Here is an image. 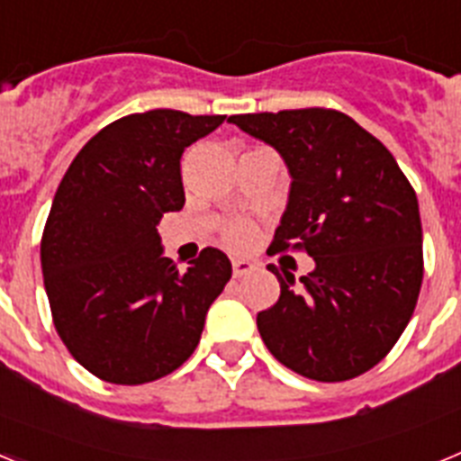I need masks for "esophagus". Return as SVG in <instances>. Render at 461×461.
Masks as SVG:
<instances>
[{
	"instance_id": "34e87169",
	"label": "esophagus",
	"mask_w": 461,
	"mask_h": 461,
	"mask_svg": "<svg viewBox=\"0 0 461 461\" xmlns=\"http://www.w3.org/2000/svg\"><path fill=\"white\" fill-rule=\"evenodd\" d=\"M254 263L251 260H244V258H233V276H244L249 275L254 270Z\"/></svg>"
}]
</instances>
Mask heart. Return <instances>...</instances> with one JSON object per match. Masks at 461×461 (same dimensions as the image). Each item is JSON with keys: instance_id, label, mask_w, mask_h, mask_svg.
<instances>
[{"instance_id": "b5f03b06", "label": "heart", "mask_w": 461, "mask_h": 461, "mask_svg": "<svg viewBox=\"0 0 461 461\" xmlns=\"http://www.w3.org/2000/svg\"><path fill=\"white\" fill-rule=\"evenodd\" d=\"M254 226L247 221H235L226 228V242L233 247V249H244L254 242Z\"/></svg>"}]
</instances>
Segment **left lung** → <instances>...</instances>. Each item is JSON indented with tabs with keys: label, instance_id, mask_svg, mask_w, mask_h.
I'll list each match as a JSON object with an SVG mask.
<instances>
[{
	"label": "left lung",
	"instance_id": "obj_1",
	"mask_svg": "<svg viewBox=\"0 0 461 461\" xmlns=\"http://www.w3.org/2000/svg\"><path fill=\"white\" fill-rule=\"evenodd\" d=\"M281 154L291 175L272 251L304 249L313 270L275 266L281 295L256 316L267 351L313 381H348L388 356L422 284L418 198L393 154L325 108L228 117Z\"/></svg>",
	"mask_w": 461,
	"mask_h": 461
}]
</instances>
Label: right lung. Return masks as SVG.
Wrapping results in <instances>:
<instances>
[{
  "label": "right lung",
  "mask_w": 461,
  "mask_h": 461,
  "mask_svg": "<svg viewBox=\"0 0 461 461\" xmlns=\"http://www.w3.org/2000/svg\"><path fill=\"white\" fill-rule=\"evenodd\" d=\"M223 120L168 108L126 115L87 140L57 186L41 270L57 335L94 376L157 381L201 341L233 267L207 247L180 272L157 223L185 205V148Z\"/></svg>",
  "instance_id": "right-lung-1"
}]
</instances>
